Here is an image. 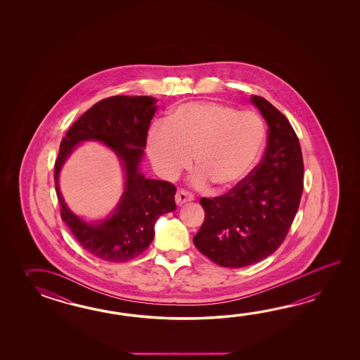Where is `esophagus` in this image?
<instances>
[{
	"label": "esophagus",
	"mask_w": 360,
	"mask_h": 360,
	"mask_svg": "<svg viewBox=\"0 0 360 360\" xmlns=\"http://www.w3.org/2000/svg\"><path fill=\"white\" fill-rule=\"evenodd\" d=\"M176 203L179 206H181L184 203H186V202H191V200H194V195L189 193V191H179L176 193Z\"/></svg>",
	"instance_id": "obj_1"
}]
</instances>
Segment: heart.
Returning <instances> with one entry per match:
<instances>
[{"mask_svg":"<svg viewBox=\"0 0 360 360\" xmlns=\"http://www.w3.org/2000/svg\"><path fill=\"white\" fill-rule=\"evenodd\" d=\"M266 141V126L255 112L214 101L188 103L155 122L148 134V153L155 171L175 179L191 166L193 184L230 191L250 175Z\"/></svg>","mask_w":360,"mask_h":360,"instance_id":"1","label":"heart"}]
</instances>
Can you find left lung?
I'll return each instance as SVG.
<instances>
[{
  "label": "left lung",
  "mask_w": 360,
  "mask_h": 360,
  "mask_svg": "<svg viewBox=\"0 0 360 360\" xmlns=\"http://www.w3.org/2000/svg\"><path fill=\"white\" fill-rule=\"evenodd\" d=\"M268 123V146L242 183L214 198H200L205 221L194 245L224 268H245L276 252L288 234L304 189V161L290 121L268 100L252 95Z\"/></svg>",
  "instance_id": "8db88e82"
}]
</instances>
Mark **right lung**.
<instances>
[{
	"label": "right lung",
	"instance_id": "1",
	"mask_svg": "<svg viewBox=\"0 0 360 360\" xmlns=\"http://www.w3.org/2000/svg\"><path fill=\"white\" fill-rule=\"evenodd\" d=\"M155 109V99L150 96H110L81 115L61 140L54 176L61 219L78 243L101 260L124 262L138 257L153 240L157 219L176 210L174 184L146 179L139 172ZM86 139L107 143L127 171V188L115 214L98 224H87L68 211L57 183L62 163Z\"/></svg>",
	"mask_w": 360,
	"mask_h": 360
}]
</instances>
